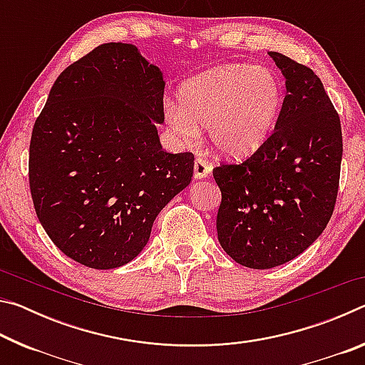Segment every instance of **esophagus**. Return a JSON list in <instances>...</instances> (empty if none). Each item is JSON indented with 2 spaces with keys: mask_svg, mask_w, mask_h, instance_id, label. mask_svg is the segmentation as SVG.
I'll list each match as a JSON object with an SVG mask.
<instances>
[{
  "mask_svg": "<svg viewBox=\"0 0 365 365\" xmlns=\"http://www.w3.org/2000/svg\"><path fill=\"white\" fill-rule=\"evenodd\" d=\"M211 170H212V168L206 163V159H202V158L195 159V168H193L195 178H205L211 174Z\"/></svg>",
  "mask_w": 365,
  "mask_h": 365,
  "instance_id": "esophagus-1",
  "label": "esophagus"
}]
</instances>
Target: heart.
Masks as SVG:
<instances>
[{
  "label": "heart",
  "instance_id": "b5f03b06",
  "mask_svg": "<svg viewBox=\"0 0 365 365\" xmlns=\"http://www.w3.org/2000/svg\"><path fill=\"white\" fill-rule=\"evenodd\" d=\"M283 85L274 72L228 64L188 80L178 103L165 106V120L182 138L207 127L212 150L227 158L250 156L270 137L283 106Z\"/></svg>",
  "mask_w": 365,
  "mask_h": 365
}]
</instances>
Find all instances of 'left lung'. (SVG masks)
I'll return each instance as SVG.
<instances>
[{"label":"left lung","instance_id":"left-lung-1","mask_svg":"<svg viewBox=\"0 0 365 365\" xmlns=\"http://www.w3.org/2000/svg\"><path fill=\"white\" fill-rule=\"evenodd\" d=\"M287 96L275 130L242 164L212 170L222 201L217 237L233 261L272 269L292 261L325 230L338 195L341 123L320 78L270 51Z\"/></svg>","mask_w":365,"mask_h":365}]
</instances>
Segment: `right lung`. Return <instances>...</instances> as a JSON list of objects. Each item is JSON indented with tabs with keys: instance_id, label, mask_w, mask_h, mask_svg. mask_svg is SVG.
<instances>
[{
	"instance_id": "add662e5",
	"label": "right lung",
	"mask_w": 365,
	"mask_h": 365,
	"mask_svg": "<svg viewBox=\"0 0 365 365\" xmlns=\"http://www.w3.org/2000/svg\"><path fill=\"white\" fill-rule=\"evenodd\" d=\"M159 67L128 43H104L61 72L29 151L34 207L67 257L115 269L145 248L163 207L188 187L191 153H165Z\"/></svg>"
}]
</instances>
